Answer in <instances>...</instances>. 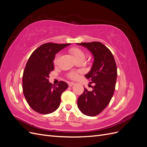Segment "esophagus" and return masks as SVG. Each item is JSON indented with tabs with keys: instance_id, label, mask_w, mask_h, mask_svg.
Here are the masks:
<instances>
[{
	"instance_id": "1",
	"label": "esophagus",
	"mask_w": 147,
	"mask_h": 147,
	"mask_svg": "<svg viewBox=\"0 0 147 147\" xmlns=\"http://www.w3.org/2000/svg\"><path fill=\"white\" fill-rule=\"evenodd\" d=\"M68 84H69V87H71V86H72L73 85H74L75 83H74V82H69V83H68Z\"/></svg>"
}]
</instances>
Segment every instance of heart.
Returning <instances> with one entry per match:
<instances>
[{"mask_svg":"<svg viewBox=\"0 0 147 147\" xmlns=\"http://www.w3.org/2000/svg\"><path fill=\"white\" fill-rule=\"evenodd\" d=\"M69 51L72 54L75 59H76L77 61L80 59H84V57H85V54H84V51L82 50L81 48H80L77 47H73L69 48ZM57 59V56L56 57V58L55 59V61L56 62ZM68 77L70 79H76L78 77V74L77 72H70L68 74Z\"/></svg>","mask_w":147,"mask_h":147,"instance_id":"1","label":"heart"}]
</instances>
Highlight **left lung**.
I'll list each match as a JSON object with an SVG mask.
<instances>
[{
  "label": "left lung",
  "instance_id": "left-lung-1",
  "mask_svg": "<svg viewBox=\"0 0 147 147\" xmlns=\"http://www.w3.org/2000/svg\"><path fill=\"white\" fill-rule=\"evenodd\" d=\"M87 48L94 57V63L85 77L94 83L92 91L84 88L79 96L77 105L87 116L94 117L103 111L112 99L117 78V67L109 49L99 42L77 43Z\"/></svg>",
  "mask_w": 147,
  "mask_h": 147
}]
</instances>
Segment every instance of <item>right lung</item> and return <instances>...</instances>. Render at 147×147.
I'll use <instances>...</instances> for the list:
<instances>
[{"label": "right lung", "instance_id": "right-lung-1", "mask_svg": "<svg viewBox=\"0 0 147 147\" xmlns=\"http://www.w3.org/2000/svg\"><path fill=\"white\" fill-rule=\"evenodd\" d=\"M70 43H46L31 54L23 75V91L26 101L34 111L41 114L51 113L59 107L61 96L68 84L61 81L53 85L48 81L54 70L55 55Z\"/></svg>", "mask_w": 147, "mask_h": 147}]
</instances>
